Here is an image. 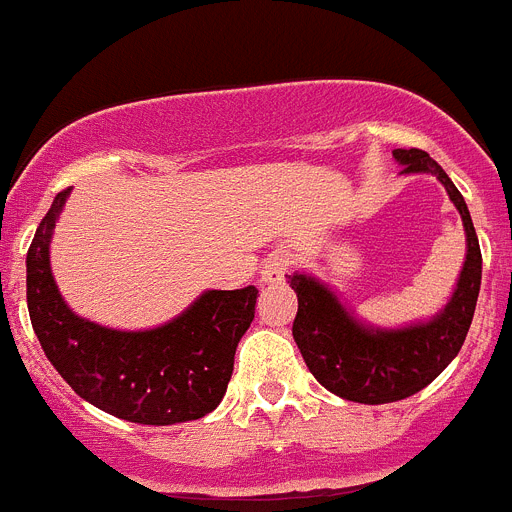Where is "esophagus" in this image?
Here are the masks:
<instances>
[{
    "instance_id": "obj_1",
    "label": "esophagus",
    "mask_w": 512,
    "mask_h": 512,
    "mask_svg": "<svg viewBox=\"0 0 512 512\" xmlns=\"http://www.w3.org/2000/svg\"><path fill=\"white\" fill-rule=\"evenodd\" d=\"M292 266V256L287 251H274L269 253L261 264V282L266 284H274V282H282L284 274L289 271Z\"/></svg>"
}]
</instances>
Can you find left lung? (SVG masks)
Returning a JSON list of instances; mask_svg holds the SVG:
<instances>
[{
  "instance_id": "left-lung-1",
  "label": "left lung",
  "mask_w": 512,
  "mask_h": 512,
  "mask_svg": "<svg viewBox=\"0 0 512 512\" xmlns=\"http://www.w3.org/2000/svg\"><path fill=\"white\" fill-rule=\"evenodd\" d=\"M392 156L402 164V174L436 176L464 223L467 261L446 307L425 323L374 328L356 320L354 312H348L330 287L315 277H289V287L297 292L292 336L307 369L325 390L364 405L405 400L428 387L454 361L472 325L482 284V251L472 215L449 174L420 148H397Z\"/></svg>"
}]
</instances>
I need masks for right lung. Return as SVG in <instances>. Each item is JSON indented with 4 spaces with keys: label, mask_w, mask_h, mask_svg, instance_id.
<instances>
[{
    "label": "right lung",
    "mask_w": 512,
    "mask_h": 512,
    "mask_svg": "<svg viewBox=\"0 0 512 512\" xmlns=\"http://www.w3.org/2000/svg\"><path fill=\"white\" fill-rule=\"evenodd\" d=\"M71 189L56 194L27 251V310L45 356L94 408L143 425L197 420L220 405L259 289H207L179 318L115 330L79 318L51 274V235Z\"/></svg>",
    "instance_id": "right-lung-1"
}]
</instances>
